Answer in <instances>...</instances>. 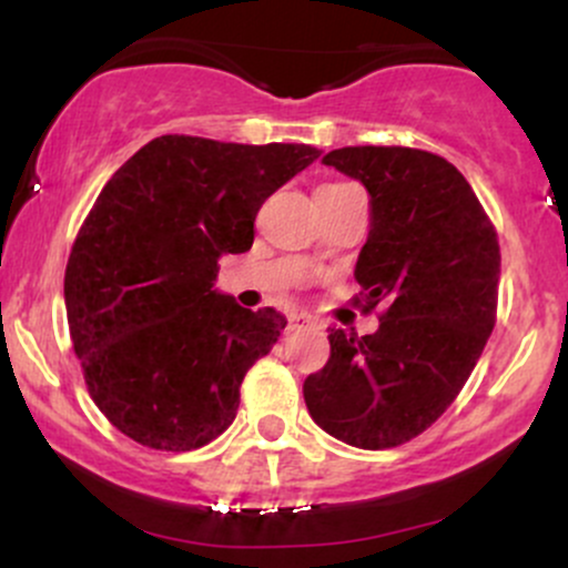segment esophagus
Segmentation results:
<instances>
[{"label":"esophagus","mask_w":568,"mask_h":568,"mask_svg":"<svg viewBox=\"0 0 568 568\" xmlns=\"http://www.w3.org/2000/svg\"><path fill=\"white\" fill-rule=\"evenodd\" d=\"M312 325H315V321H312L310 315H291L288 317V331L291 334H296V331H306V328H312Z\"/></svg>","instance_id":"obj_1"}]
</instances>
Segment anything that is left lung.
I'll return each mask as SVG.
<instances>
[{"instance_id":"obj_1","label":"left lung","mask_w":568,"mask_h":568,"mask_svg":"<svg viewBox=\"0 0 568 568\" xmlns=\"http://www.w3.org/2000/svg\"><path fill=\"white\" fill-rule=\"evenodd\" d=\"M323 162L371 194L355 280L363 312L379 310V331L331 328V357L306 376L304 403L328 435L382 452L425 433L470 379L497 323L499 237L438 154L344 146Z\"/></svg>"}]
</instances>
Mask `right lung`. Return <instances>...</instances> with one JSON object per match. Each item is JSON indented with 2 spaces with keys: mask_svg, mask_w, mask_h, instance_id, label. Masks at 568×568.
<instances>
[{
  "mask_svg": "<svg viewBox=\"0 0 568 568\" xmlns=\"http://www.w3.org/2000/svg\"><path fill=\"white\" fill-rule=\"evenodd\" d=\"M317 158L306 143L160 135L101 189L63 296L88 393L122 435L194 452L232 425L247 368L288 321L213 291L219 258L253 245L264 200Z\"/></svg>",
  "mask_w": 568,
  "mask_h": 568,
  "instance_id": "obj_1",
  "label": "right lung"
}]
</instances>
